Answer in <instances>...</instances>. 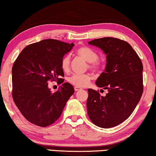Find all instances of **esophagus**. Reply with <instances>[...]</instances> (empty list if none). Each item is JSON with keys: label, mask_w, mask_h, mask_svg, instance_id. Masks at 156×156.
<instances>
[{"label": "esophagus", "mask_w": 156, "mask_h": 156, "mask_svg": "<svg viewBox=\"0 0 156 156\" xmlns=\"http://www.w3.org/2000/svg\"><path fill=\"white\" fill-rule=\"evenodd\" d=\"M80 89H81V88H80V87H74V90H75V91H79V90H80Z\"/></svg>", "instance_id": "1"}]
</instances>
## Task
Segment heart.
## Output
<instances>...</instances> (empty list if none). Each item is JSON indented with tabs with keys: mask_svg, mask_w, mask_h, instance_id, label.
I'll use <instances>...</instances> for the list:
<instances>
[{
	"mask_svg": "<svg viewBox=\"0 0 156 156\" xmlns=\"http://www.w3.org/2000/svg\"><path fill=\"white\" fill-rule=\"evenodd\" d=\"M80 56L89 62V67L96 70L101 67V63L98 60V54L94 49L89 47H82L76 51ZM70 56L65 55L61 60V68L64 72H67L69 69ZM91 76L89 74H74L68 78V82L75 87H86L89 84L91 80Z\"/></svg>",
	"mask_w": 156,
	"mask_h": 156,
	"instance_id": "obj_1",
	"label": "heart"
}]
</instances>
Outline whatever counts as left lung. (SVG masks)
<instances>
[{
  "label": "left lung",
  "instance_id": "1",
  "mask_svg": "<svg viewBox=\"0 0 156 156\" xmlns=\"http://www.w3.org/2000/svg\"><path fill=\"white\" fill-rule=\"evenodd\" d=\"M88 43L106 55L105 70L96 84L108 91L103 96L98 91L88 89V115L99 127H115L131 115L141 99L143 65L131 45L123 40L104 37Z\"/></svg>",
  "mask_w": 156,
  "mask_h": 156
}]
</instances>
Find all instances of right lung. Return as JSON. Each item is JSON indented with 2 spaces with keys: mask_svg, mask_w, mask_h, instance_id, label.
I'll use <instances>...</instances> for the list:
<instances>
[{
  "mask_svg": "<svg viewBox=\"0 0 156 156\" xmlns=\"http://www.w3.org/2000/svg\"><path fill=\"white\" fill-rule=\"evenodd\" d=\"M74 46L55 39L42 40L26 46L13 64V100L31 123L45 127L55 122L74 93L67 82L55 93L48 87L49 80H63L60 78L64 76L61 60Z\"/></svg>",
  "mask_w": 156,
  "mask_h": 156,
  "instance_id": "add662e5",
  "label": "right lung"
}]
</instances>
